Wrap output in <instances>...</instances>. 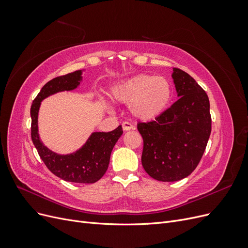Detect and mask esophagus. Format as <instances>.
<instances>
[{
	"mask_svg": "<svg viewBox=\"0 0 248 248\" xmlns=\"http://www.w3.org/2000/svg\"><path fill=\"white\" fill-rule=\"evenodd\" d=\"M122 127H123V130L124 131H128V130H132V129H136V127H134L130 122L128 121H125L122 123Z\"/></svg>",
	"mask_w": 248,
	"mask_h": 248,
	"instance_id": "1",
	"label": "esophagus"
}]
</instances>
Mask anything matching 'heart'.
I'll return each instance as SVG.
<instances>
[{"label": "heart", "instance_id": "obj_1", "mask_svg": "<svg viewBox=\"0 0 248 248\" xmlns=\"http://www.w3.org/2000/svg\"><path fill=\"white\" fill-rule=\"evenodd\" d=\"M171 88L163 77L139 74L112 90V96L119 101L129 103L130 114L141 121L159 116L170 99Z\"/></svg>", "mask_w": 248, "mask_h": 248}]
</instances>
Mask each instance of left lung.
Here are the masks:
<instances>
[{
  "instance_id": "obj_1",
  "label": "left lung",
  "mask_w": 248,
  "mask_h": 248,
  "mask_svg": "<svg viewBox=\"0 0 248 248\" xmlns=\"http://www.w3.org/2000/svg\"><path fill=\"white\" fill-rule=\"evenodd\" d=\"M180 98L153 121L139 122L144 140L141 164L157 181H179L196 170L211 133L207 93L188 73L174 68Z\"/></svg>"
}]
</instances>
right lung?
Listing matches in <instances>:
<instances>
[{"label": "right lung", "mask_w": 248, "mask_h": 248, "mask_svg": "<svg viewBox=\"0 0 248 248\" xmlns=\"http://www.w3.org/2000/svg\"><path fill=\"white\" fill-rule=\"evenodd\" d=\"M81 70L52 78L42 87L31 107V137L40 158L46 168L65 181L73 183H95L106 174L112 148L122 136V126L109 132H94L85 146L76 153L59 155L44 146L38 136V110L41 101L47 96L61 91H70L80 84Z\"/></svg>", "instance_id": "obj_1"}]
</instances>
